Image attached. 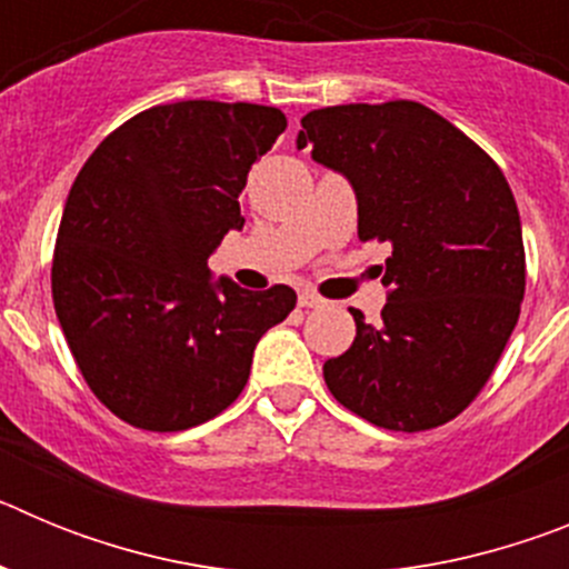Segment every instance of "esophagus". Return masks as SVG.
<instances>
[{"instance_id":"1","label":"esophagus","mask_w":569,"mask_h":569,"mask_svg":"<svg viewBox=\"0 0 569 569\" xmlns=\"http://www.w3.org/2000/svg\"><path fill=\"white\" fill-rule=\"evenodd\" d=\"M321 305H325V299L313 290H301L299 293V308H321Z\"/></svg>"}]
</instances>
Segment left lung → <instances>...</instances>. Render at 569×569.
<instances>
[{"label":"left lung","instance_id":"obj_1","mask_svg":"<svg viewBox=\"0 0 569 569\" xmlns=\"http://www.w3.org/2000/svg\"><path fill=\"white\" fill-rule=\"evenodd\" d=\"M296 148L350 182L359 239L390 241L381 325L325 361L339 405L419 433L479 396L525 299V241L499 164L419 102L336 104L301 119Z\"/></svg>","mask_w":569,"mask_h":569}]
</instances>
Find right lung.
I'll list each match as a JSON object with an SVG mask.
<instances>
[{"mask_svg":"<svg viewBox=\"0 0 569 569\" xmlns=\"http://www.w3.org/2000/svg\"><path fill=\"white\" fill-rule=\"evenodd\" d=\"M284 128L264 104H159L79 170L53 250V308L88 387L128 425L176 433L222 413L261 336L296 308L288 284L244 290L208 268L244 224L241 188Z\"/></svg>","mask_w":569,"mask_h":569,"instance_id":"right-lung-1","label":"right lung"}]
</instances>
